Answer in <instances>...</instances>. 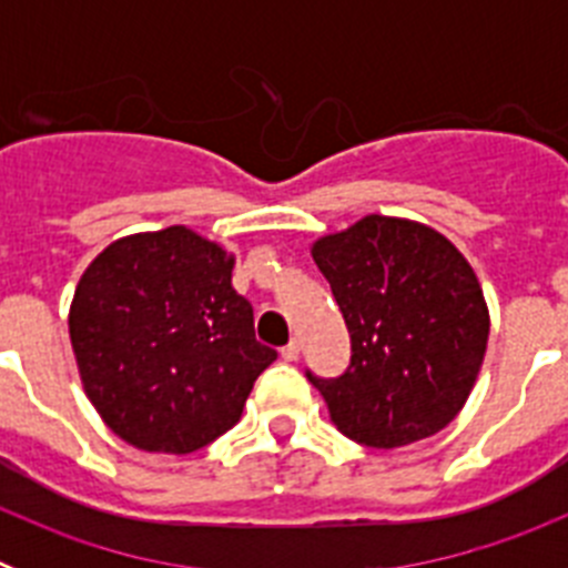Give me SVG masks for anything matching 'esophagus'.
Segmentation results:
<instances>
[{"instance_id":"1","label":"esophagus","mask_w":568,"mask_h":568,"mask_svg":"<svg viewBox=\"0 0 568 568\" xmlns=\"http://www.w3.org/2000/svg\"><path fill=\"white\" fill-rule=\"evenodd\" d=\"M281 358H284V361H295V358H298V341L293 338L287 346H281Z\"/></svg>"}]
</instances>
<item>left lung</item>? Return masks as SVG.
<instances>
[{
    "instance_id": "left-lung-1",
    "label": "left lung",
    "mask_w": 568,
    "mask_h": 568,
    "mask_svg": "<svg viewBox=\"0 0 568 568\" xmlns=\"http://www.w3.org/2000/svg\"><path fill=\"white\" fill-rule=\"evenodd\" d=\"M349 329V366L307 378L335 426L373 449L440 433L469 398L489 338L484 290L453 241L366 215L313 244Z\"/></svg>"
}]
</instances>
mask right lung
<instances>
[{
  "instance_id": "obj_1",
  "label": "right lung",
  "mask_w": 568,
  "mask_h": 568,
  "mask_svg": "<svg viewBox=\"0 0 568 568\" xmlns=\"http://www.w3.org/2000/svg\"><path fill=\"white\" fill-rule=\"evenodd\" d=\"M68 327L88 398L144 453L213 444L278 358L255 341L233 258L187 227L113 241L84 270Z\"/></svg>"
}]
</instances>
